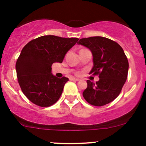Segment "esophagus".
I'll list each match as a JSON object with an SVG mask.
<instances>
[{"label":"esophagus","instance_id":"1","mask_svg":"<svg viewBox=\"0 0 146 146\" xmlns=\"http://www.w3.org/2000/svg\"><path fill=\"white\" fill-rule=\"evenodd\" d=\"M70 80H73V81H79L80 80L78 78H75V77H71Z\"/></svg>","mask_w":146,"mask_h":146}]
</instances>
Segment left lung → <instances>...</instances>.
<instances>
[{"label": "left lung", "mask_w": 146, "mask_h": 146, "mask_svg": "<svg viewBox=\"0 0 146 146\" xmlns=\"http://www.w3.org/2000/svg\"><path fill=\"white\" fill-rule=\"evenodd\" d=\"M77 44L91 50L94 66L89 74L99 77L96 83L88 80L82 96L94 106L111 102L121 93L128 75L129 62L123 50L113 40L102 36L81 38Z\"/></svg>", "instance_id": "left-lung-1"}]
</instances>
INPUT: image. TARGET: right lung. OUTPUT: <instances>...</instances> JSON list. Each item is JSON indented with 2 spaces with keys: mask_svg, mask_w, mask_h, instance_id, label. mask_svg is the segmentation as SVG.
<instances>
[{
  "mask_svg": "<svg viewBox=\"0 0 146 146\" xmlns=\"http://www.w3.org/2000/svg\"><path fill=\"white\" fill-rule=\"evenodd\" d=\"M79 40L48 35L31 40L23 47L16 63L22 91L33 104L49 107L60 98L69 78L52 74V64L62 63L66 52Z\"/></svg>",
  "mask_w": 146,
  "mask_h": 146,
  "instance_id": "1",
  "label": "right lung"
}]
</instances>
